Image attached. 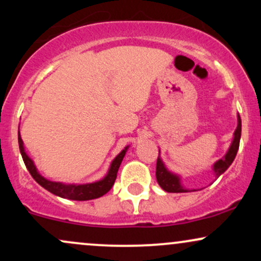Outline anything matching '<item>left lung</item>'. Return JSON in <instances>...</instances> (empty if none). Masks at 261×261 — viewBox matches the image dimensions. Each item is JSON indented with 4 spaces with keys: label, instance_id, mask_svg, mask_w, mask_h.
Instances as JSON below:
<instances>
[{
    "label": "left lung",
    "instance_id": "8db88e82",
    "mask_svg": "<svg viewBox=\"0 0 261 261\" xmlns=\"http://www.w3.org/2000/svg\"><path fill=\"white\" fill-rule=\"evenodd\" d=\"M241 134H242V121L241 116L238 115V126L236 128L234 133V139H233L232 145H230L229 151L227 152V154L224 155L222 160H220L217 163H215L214 170L216 173L217 176H220L223 172H226V169L232 164V162L234 161L237 152L239 148V141H241ZM155 178H157L158 184L160 187L166 190L167 193H185V189H182L179 181V178L172 173L168 172L164 167V164L162 163L160 157L157 158V166H155Z\"/></svg>",
    "mask_w": 261,
    "mask_h": 261
}]
</instances>
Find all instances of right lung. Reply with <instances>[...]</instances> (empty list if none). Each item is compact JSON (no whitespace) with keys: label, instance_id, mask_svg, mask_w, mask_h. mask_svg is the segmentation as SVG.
<instances>
[{"label":"right lung","instance_id":"1","mask_svg":"<svg viewBox=\"0 0 261 261\" xmlns=\"http://www.w3.org/2000/svg\"><path fill=\"white\" fill-rule=\"evenodd\" d=\"M18 143H19V151L20 154H22L23 161H24V164L27 169L29 170L31 175L33 176L35 181L38 184H40L44 189H46L50 193L55 194L60 197H64V199L68 200H77V201H87V200H93L97 199V197L103 196L104 194H107L108 191L112 189L114 185V181H115L116 175H118L119 167H120L122 158H124L125 153H126L127 147L121 151L120 153L118 154V157L113 161L112 166H110L109 172L106 178L103 180H99L97 182H92V184H86V185H65L61 184V182H55L50 181L47 179H45L41 176L35 169L34 163L31 158L27 155L24 152V147H23V141L20 135H18Z\"/></svg>","mask_w":261,"mask_h":261}]
</instances>
